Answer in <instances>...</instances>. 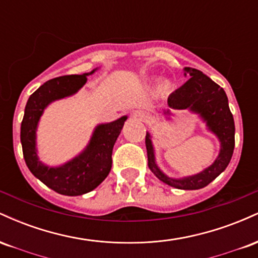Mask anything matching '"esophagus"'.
<instances>
[{"label":"esophagus","mask_w":258,"mask_h":258,"mask_svg":"<svg viewBox=\"0 0 258 258\" xmlns=\"http://www.w3.org/2000/svg\"><path fill=\"white\" fill-rule=\"evenodd\" d=\"M135 115H136V116H137V115H138V114H137V112H136V114H135Z\"/></svg>","instance_id":"34e87169"}]
</instances>
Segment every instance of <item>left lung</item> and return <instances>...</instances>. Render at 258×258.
I'll return each instance as SVG.
<instances>
[{
  "instance_id": "left-lung-1",
  "label": "left lung",
  "mask_w": 258,
  "mask_h": 258,
  "mask_svg": "<svg viewBox=\"0 0 258 258\" xmlns=\"http://www.w3.org/2000/svg\"><path fill=\"white\" fill-rule=\"evenodd\" d=\"M184 75L188 79L182 87L170 94L167 104L171 109H190L198 112L206 121L210 131L217 136L221 142V152L214 164L203 172L182 179H174L167 177L155 164L154 149L150 135L146 136V147L148 154V166L160 180L177 189L194 190L200 189L211 183L216 177L226 170L232 159L234 146H235V126L233 114L228 104L227 94L209 76L194 68H184ZM168 114V111H166Z\"/></svg>"
}]
</instances>
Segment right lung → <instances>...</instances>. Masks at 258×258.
<instances>
[{
  "label": "right lung",
  "instance_id": "obj_1",
  "mask_svg": "<svg viewBox=\"0 0 258 258\" xmlns=\"http://www.w3.org/2000/svg\"><path fill=\"white\" fill-rule=\"evenodd\" d=\"M91 72L90 74H93ZM65 75L48 80L38 87L25 106L20 126V142L26 166L36 178L59 194L76 197L97 188L111 170V154L127 116L110 123L97 126L90 144L78 158L63 166L47 167L38 161L36 154V127L41 115L53 100L76 93L87 81V75Z\"/></svg>",
  "mask_w": 258,
  "mask_h": 258
}]
</instances>
